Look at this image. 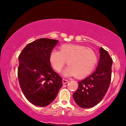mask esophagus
Masks as SVG:
<instances>
[{
  "instance_id": "obj_1",
  "label": "esophagus",
  "mask_w": 126,
  "mask_h": 126,
  "mask_svg": "<svg viewBox=\"0 0 126 126\" xmlns=\"http://www.w3.org/2000/svg\"><path fill=\"white\" fill-rule=\"evenodd\" d=\"M68 82H69V81H68V80H66V79H63V84L68 83Z\"/></svg>"
}]
</instances>
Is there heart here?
Masks as SVG:
<instances>
[{
  "instance_id": "obj_1",
  "label": "heart",
  "mask_w": 126,
  "mask_h": 126,
  "mask_svg": "<svg viewBox=\"0 0 126 126\" xmlns=\"http://www.w3.org/2000/svg\"><path fill=\"white\" fill-rule=\"evenodd\" d=\"M49 59L56 72H61L67 61L69 66L63 72V75L83 78L93 71L97 57L91 48L79 45L63 44L60 47V51L55 50L51 51Z\"/></svg>"
}]
</instances>
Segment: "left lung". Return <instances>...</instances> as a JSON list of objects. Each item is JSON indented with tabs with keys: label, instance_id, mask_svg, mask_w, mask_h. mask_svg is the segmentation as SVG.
<instances>
[{
	"label": "left lung",
	"instance_id": "obj_1",
	"mask_svg": "<svg viewBox=\"0 0 126 126\" xmlns=\"http://www.w3.org/2000/svg\"><path fill=\"white\" fill-rule=\"evenodd\" d=\"M97 68L92 75L79 82V87L73 94L76 103L82 108L94 107L104 97L111 80L112 59L103 47L100 49Z\"/></svg>",
	"mask_w": 126,
	"mask_h": 126
}]
</instances>
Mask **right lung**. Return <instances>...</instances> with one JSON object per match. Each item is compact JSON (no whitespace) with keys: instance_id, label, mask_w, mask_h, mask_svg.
Here are the masks:
<instances>
[{"instance_id":"1","label":"right lung","mask_w":126,"mask_h":126,"mask_svg":"<svg viewBox=\"0 0 126 126\" xmlns=\"http://www.w3.org/2000/svg\"><path fill=\"white\" fill-rule=\"evenodd\" d=\"M58 42L38 39L26 46L19 56V83L26 98L35 106L50 104L63 86V79L51 67L49 59Z\"/></svg>"}]
</instances>
